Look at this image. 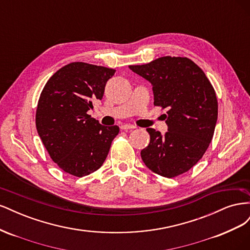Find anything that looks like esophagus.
Wrapping results in <instances>:
<instances>
[{"instance_id":"1","label":"esophagus","mask_w":250,"mask_h":250,"mask_svg":"<svg viewBox=\"0 0 250 250\" xmlns=\"http://www.w3.org/2000/svg\"><path fill=\"white\" fill-rule=\"evenodd\" d=\"M134 128H137L134 125H130V124H122L121 125V129L123 130H129V129H134Z\"/></svg>"}]
</instances>
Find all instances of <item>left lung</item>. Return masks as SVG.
Returning <instances> with one entry per match:
<instances>
[{
	"instance_id": "left-lung-1",
	"label": "left lung",
	"mask_w": 250,
	"mask_h": 250,
	"mask_svg": "<svg viewBox=\"0 0 250 250\" xmlns=\"http://www.w3.org/2000/svg\"><path fill=\"white\" fill-rule=\"evenodd\" d=\"M129 69L152 84L155 106L167 109L165 135L147 128L150 143L141 151L143 162L164 177L186 173L201 160L213 139L218 118L213 85L187 57L164 56Z\"/></svg>"
}]
</instances>
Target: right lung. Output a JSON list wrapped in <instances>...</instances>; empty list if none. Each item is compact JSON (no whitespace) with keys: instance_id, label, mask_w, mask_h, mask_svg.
Here are the masks:
<instances>
[{"instance_id":"1","label":"right lung","mask_w":250,"mask_h":250,"mask_svg":"<svg viewBox=\"0 0 250 250\" xmlns=\"http://www.w3.org/2000/svg\"><path fill=\"white\" fill-rule=\"evenodd\" d=\"M115 73L101 65L72 62L59 69L42 90L37 132L52 161L73 176L99 169L119 133V126H102L87 115Z\"/></svg>"}]
</instances>
